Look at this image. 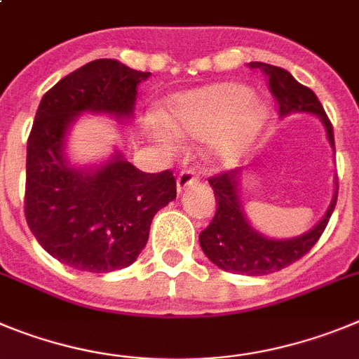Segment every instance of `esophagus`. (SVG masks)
<instances>
[{
    "mask_svg": "<svg viewBox=\"0 0 359 359\" xmlns=\"http://www.w3.org/2000/svg\"><path fill=\"white\" fill-rule=\"evenodd\" d=\"M196 180H198V175H196L193 170H182V172L177 175V189L182 191L184 187L191 186V184H195Z\"/></svg>",
    "mask_w": 359,
    "mask_h": 359,
    "instance_id": "obj_1",
    "label": "esophagus"
}]
</instances>
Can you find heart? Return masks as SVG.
I'll return each instance as SVG.
<instances>
[{
  "mask_svg": "<svg viewBox=\"0 0 359 359\" xmlns=\"http://www.w3.org/2000/svg\"><path fill=\"white\" fill-rule=\"evenodd\" d=\"M264 119L266 109L263 103L252 96L247 87L234 82L203 87L177 96L170 103V123L186 135L202 140L227 125L216 144L219 154L227 157L236 156L259 134ZM151 134L164 147H173L172 135L164 128L156 127Z\"/></svg>",
  "mask_w": 359,
  "mask_h": 359,
  "instance_id": "heart-1",
  "label": "heart"
}]
</instances>
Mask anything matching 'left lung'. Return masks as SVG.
I'll return each mask as SVG.
<instances>
[{
	"label": "left lung",
	"mask_w": 359,
	"mask_h": 359,
	"mask_svg": "<svg viewBox=\"0 0 359 359\" xmlns=\"http://www.w3.org/2000/svg\"><path fill=\"white\" fill-rule=\"evenodd\" d=\"M248 66L252 69H259L268 79V87L279 105L280 116H288L292 112H311L318 116L324 123L329 144L334 150L332 125L322 103L309 87L297 82L283 67L264 62H250ZM209 184L212 186L218 208L211 224L200 232V247L216 266L225 272L245 276H266L279 272L308 254L327 227L338 198L337 184L331 205L325 211L324 218L311 231L290 240H270L259 234L256 229H252L245 216L240 200V170H231L211 177Z\"/></svg>",
	"instance_id": "1"
}]
</instances>
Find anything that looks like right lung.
<instances>
[{"instance_id": "1", "label": "right lung", "mask_w": 359, "mask_h": 359, "mask_svg": "<svg viewBox=\"0 0 359 359\" xmlns=\"http://www.w3.org/2000/svg\"><path fill=\"white\" fill-rule=\"evenodd\" d=\"M148 76L98 59L64 76L39 103L27 144L25 216L50 256L82 272L130 266L156 212L177 196L170 170L144 173L119 151L95 170L69 166L64 156L67 130L82 112L132 118L137 86Z\"/></svg>"}]
</instances>
